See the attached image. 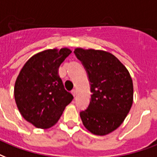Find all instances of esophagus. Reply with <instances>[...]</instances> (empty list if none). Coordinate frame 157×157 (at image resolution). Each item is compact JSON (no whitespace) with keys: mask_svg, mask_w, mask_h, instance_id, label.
I'll use <instances>...</instances> for the list:
<instances>
[{"mask_svg":"<svg viewBox=\"0 0 157 157\" xmlns=\"http://www.w3.org/2000/svg\"><path fill=\"white\" fill-rule=\"evenodd\" d=\"M71 93H72L74 97H75L76 94H77V92H76V90H72V91H71Z\"/></svg>","mask_w":157,"mask_h":157,"instance_id":"esophagus-1","label":"esophagus"}]
</instances>
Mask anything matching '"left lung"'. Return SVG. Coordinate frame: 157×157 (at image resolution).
Segmentation results:
<instances>
[{
  "mask_svg": "<svg viewBox=\"0 0 157 157\" xmlns=\"http://www.w3.org/2000/svg\"><path fill=\"white\" fill-rule=\"evenodd\" d=\"M75 54L87 71L91 100L80 112L82 124L96 135H106L124 122L133 101V80L124 65L110 52L76 48Z\"/></svg>",
  "mask_w": 157,
  "mask_h": 157,
  "instance_id": "left-lung-1",
  "label": "left lung"
}]
</instances>
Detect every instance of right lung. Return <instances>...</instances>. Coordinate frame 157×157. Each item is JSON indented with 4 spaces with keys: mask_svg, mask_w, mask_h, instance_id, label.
I'll return each mask as SVG.
<instances>
[{
    "mask_svg": "<svg viewBox=\"0 0 157 157\" xmlns=\"http://www.w3.org/2000/svg\"><path fill=\"white\" fill-rule=\"evenodd\" d=\"M69 48L48 49L33 56L20 70L14 84V99L22 116L38 128L57 123L73 95L58 75L59 65L71 53Z\"/></svg>",
    "mask_w": 157,
    "mask_h": 157,
    "instance_id": "add662e5",
    "label": "right lung"
}]
</instances>
